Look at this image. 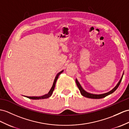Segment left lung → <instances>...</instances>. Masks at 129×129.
Returning a JSON list of instances; mask_svg holds the SVG:
<instances>
[{
  "mask_svg": "<svg viewBox=\"0 0 129 129\" xmlns=\"http://www.w3.org/2000/svg\"><path fill=\"white\" fill-rule=\"evenodd\" d=\"M123 75L124 73L122 74V77L121 78V79L119 80V81L118 82V83L117 84V85H116L113 89L112 90L110 91L105 93H103V94H100V95H96V94H92V93H90L86 92V91H85L83 88L80 85V84H79V81H78V80L76 79H75V81H76V84L77 85V86L78 87V88H79L80 93L81 95H82L84 97H86L87 98H90V99H102V98H104V97H106L107 96H108L110 94L112 93L113 92H114L117 89V88L118 87V86H119V85H120L121 80H122V77H123Z\"/></svg>",
  "mask_w": 129,
  "mask_h": 129,
  "instance_id": "left-lung-1",
  "label": "left lung"
}]
</instances>
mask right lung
I'll list each match as a JSON object with an SVG mask.
<instances>
[{
    "mask_svg": "<svg viewBox=\"0 0 129 129\" xmlns=\"http://www.w3.org/2000/svg\"><path fill=\"white\" fill-rule=\"evenodd\" d=\"M63 72V70L61 71L60 72H59V73L57 75H56V77L55 78L54 81V83H53V85H52V86L51 87V89H50V90L49 91V92L48 93L45 94V95H43V96H38H38H25V97H27V98H28V99H32V100H40V99H45L49 98V97H50V96H51L53 91H54V89H55V87L56 81H57V80L58 79V76L62 73Z\"/></svg>",
    "mask_w": 129,
    "mask_h": 129,
    "instance_id": "obj_1",
    "label": "right lung"
}]
</instances>
